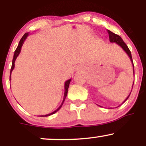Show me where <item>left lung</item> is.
<instances>
[{
	"mask_svg": "<svg viewBox=\"0 0 146 146\" xmlns=\"http://www.w3.org/2000/svg\"><path fill=\"white\" fill-rule=\"evenodd\" d=\"M108 35H109V40H110V42H115L117 44H118L119 46H121V47L123 48V50L124 51L125 53L128 54V56H129V58H130V60H131L132 63V66H133V73H134V75H135V69H134V64H133V62H132V55H131V52H130V49H129L128 46H127L126 44L123 42V40H122V38L120 37L119 36H118V35L115 34V33H114L112 32V31H109V30H108ZM132 87H133V84H132ZM132 91V90H131ZM130 95H128V97H127V98L125 99L124 100V102H123V103H124V102L126 101L127 100H128L129 96H130ZM122 103V104H123Z\"/></svg>",
	"mask_w": 146,
	"mask_h": 146,
	"instance_id": "1",
	"label": "left lung"
}]
</instances>
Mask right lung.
<instances>
[{
	"mask_svg": "<svg viewBox=\"0 0 146 146\" xmlns=\"http://www.w3.org/2000/svg\"><path fill=\"white\" fill-rule=\"evenodd\" d=\"M29 36V33H25L24 36H23V38H21V40H20L19 42V44L18 45V47L16 48V51L14 52V58H13V60H12V65H11V71H10V77H9V81H11V72H12L13 69L14 68V66H15V61H16V58H17V57L19 56L20 53H21V48H22V46H23V43H24V42L25 40H26V38H27V36ZM71 79H69V80H68L67 81L65 82L64 83V98H63V101L62 102L61 105L60 106L59 108H58V109H56L55 111H53V113H49V114H47V115H41V116L40 117H48V116H50V115H53V114L56 113V112H58V110H59L60 108H61L64 102L65 99L66 98V95H67V93H68V86H69V84L71 82Z\"/></svg>",
	"mask_w": 146,
	"mask_h": 146,
	"instance_id": "obj_1",
	"label": "right lung"
}]
</instances>
